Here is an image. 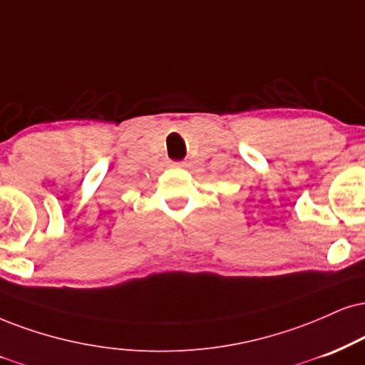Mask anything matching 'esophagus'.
<instances>
[{"label":"esophagus","instance_id":"obj_1","mask_svg":"<svg viewBox=\"0 0 365 365\" xmlns=\"http://www.w3.org/2000/svg\"><path fill=\"white\" fill-rule=\"evenodd\" d=\"M173 168H186V162H173Z\"/></svg>","mask_w":365,"mask_h":365}]
</instances>
